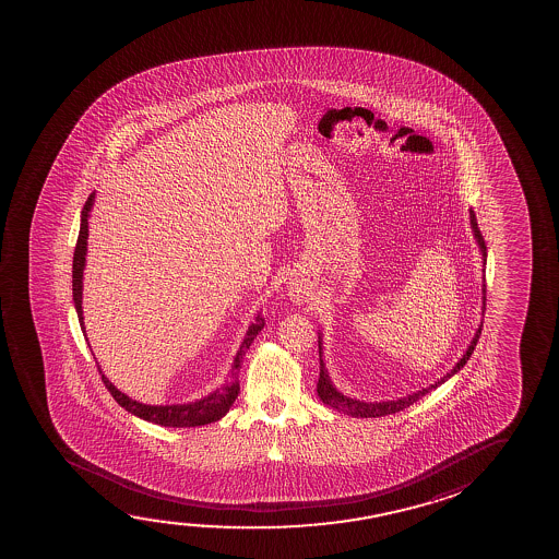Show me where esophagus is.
Segmentation results:
<instances>
[{"label":"esophagus","instance_id":"1","mask_svg":"<svg viewBox=\"0 0 559 559\" xmlns=\"http://www.w3.org/2000/svg\"><path fill=\"white\" fill-rule=\"evenodd\" d=\"M288 296H290L296 304H304L306 301V286L299 283V281H292L290 286H288Z\"/></svg>","mask_w":559,"mask_h":559}]
</instances>
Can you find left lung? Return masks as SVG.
<instances>
[{
	"label": "left lung",
	"instance_id": "left-lung-1",
	"mask_svg": "<svg viewBox=\"0 0 559 559\" xmlns=\"http://www.w3.org/2000/svg\"><path fill=\"white\" fill-rule=\"evenodd\" d=\"M469 227H472L475 242H477V248H479V253H481L483 314L485 313V265H487V246H485V240H483L481 230L477 227V217H475L474 210H469ZM481 326L483 321L477 324L474 337H472V342L467 344L464 355L460 357L459 362H456V365H454L447 374L441 376V378H437V382L429 383L428 388H421V390L414 391L411 395L391 399V401H362V399L349 397V395H345V393L337 390L334 382H332V378H330L326 362L322 359V355H324V352H322V332H319V360H321V372H319V382H317V393H319V397H321L324 405L332 406V408H336L340 413L347 414V416H355V418H359V416L360 418H380V416H388V414L401 413V411H405L408 406L414 405L416 401H420L424 395H428L429 391L437 390L441 383L447 382L449 378H452L456 372H460V368H464V365H466L469 357H472V353H474L477 340L481 336Z\"/></svg>",
	"mask_w": 559,
	"mask_h": 559
}]
</instances>
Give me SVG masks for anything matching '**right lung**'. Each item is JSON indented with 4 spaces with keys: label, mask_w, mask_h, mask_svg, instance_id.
Instances as JSON below:
<instances>
[{
    "label": "right lung",
    "mask_w": 559,
    "mask_h": 559,
    "mask_svg": "<svg viewBox=\"0 0 559 559\" xmlns=\"http://www.w3.org/2000/svg\"><path fill=\"white\" fill-rule=\"evenodd\" d=\"M93 204H95V192L90 194V199L82 210V222H80V235H78L76 250H74V261H72V299L76 307L78 321L82 326L85 336L84 309H82V294H84V269L85 255H87V237H90V214H92ZM265 326V321L261 313L255 314V319L250 322V326L246 330L245 340L238 347L235 359L230 362L229 378L225 380L222 388L207 393L202 399L191 401V403H181V405H146L139 403L135 399L128 397L126 393L118 390L115 383L103 374V382L107 385L110 395L116 399V403L126 408L128 413L138 416L141 420L153 421L164 428H197V426H206L212 421H217L225 414L229 413L230 406L238 397V372L242 367V360L253 340L258 337L261 329ZM90 345V342H87Z\"/></svg>",
    "instance_id": "obj_1"
}]
</instances>
